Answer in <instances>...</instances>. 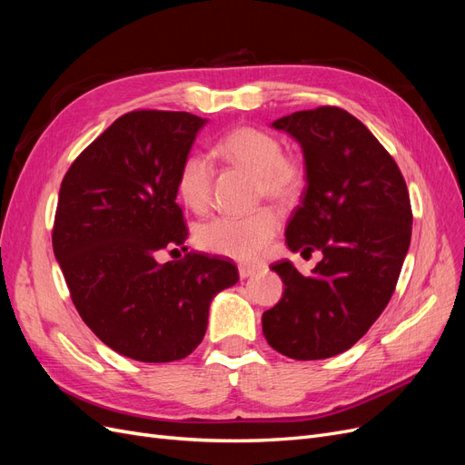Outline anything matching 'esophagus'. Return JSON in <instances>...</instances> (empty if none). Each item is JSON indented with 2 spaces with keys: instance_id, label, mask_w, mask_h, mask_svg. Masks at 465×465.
I'll use <instances>...</instances> for the list:
<instances>
[{
  "instance_id": "34e87169",
  "label": "esophagus",
  "mask_w": 465,
  "mask_h": 465,
  "mask_svg": "<svg viewBox=\"0 0 465 465\" xmlns=\"http://www.w3.org/2000/svg\"><path fill=\"white\" fill-rule=\"evenodd\" d=\"M260 272V265H250V263H238V275L241 279H248L254 273Z\"/></svg>"
}]
</instances>
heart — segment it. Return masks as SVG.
Wrapping results in <instances>:
<instances>
[{
    "instance_id": "1",
    "label": "heart",
    "mask_w": 465,
    "mask_h": 465,
    "mask_svg": "<svg viewBox=\"0 0 465 465\" xmlns=\"http://www.w3.org/2000/svg\"><path fill=\"white\" fill-rule=\"evenodd\" d=\"M215 151L242 171L254 174L258 190L265 198L289 205L299 198L306 173L297 157L283 153L279 139L263 130L241 125L224 134ZM180 200L193 213H205L213 198V164L200 153H190L182 161L176 176ZM279 229V217L273 209H260L244 217H217L205 223L198 232L203 250L234 260H254L272 242Z\"/></svg>"
}]
</instances>
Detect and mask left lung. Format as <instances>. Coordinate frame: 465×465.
<instances>
[{
	"label": "left lung",
	"instance_id": "left-lung-1",
	"mask_svg": "<svg viewBox=\"0 0 465 465\" xmlns=\"http://www.w3.org/2000/svg\"><path fill=\"white\" fill-rule=\"evenodd\" d=\"M272 125L297 139L306 164L287 246L320 250L322 260L311 277L289 260L272 265L285 291L262 328L281 355L328 359L353 347L391 299L411 242L410 192L391 154L343 108L292 112Z\"/></svg>",
	"mask_w": 465,
	"mask_h": 465
}]
</instances>
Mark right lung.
I'll return each mask as SVG.
<instances>
[{
  "instance_id": "1",
  "label": "right lung",
  "mask_w": 465,
  "mask_h": 465,
  "mask_svg": "<svg viewBox=\"0 0 465 465\" xmlns=\"http://www.w3.org/2000/svg\"><path fill=\"white\" fill-rule=\"evenodd\" d=\"M205 122L190 112H128L62 182L54 256L83 322L134 361L188 357L203 340L211 301L238 281L232 262L195 252L157 262L188 238L176 176Z\"/></svg>"
}]
</instances>
